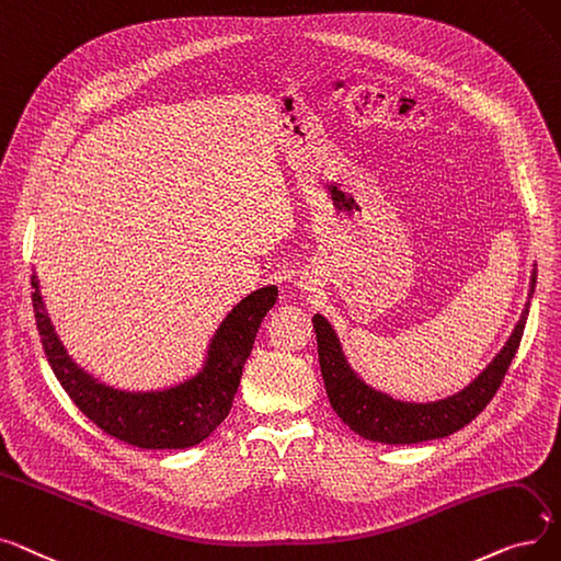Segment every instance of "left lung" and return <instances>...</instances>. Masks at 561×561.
<instances>
[{
	"mask_svg": "<svg viewBox=\"0 0 561 561\" xmlns=\"http://www.w3.org/2000/svg\"><path fill=\"white\" fill-rule=\"evenodd\" d=\"M535 285L537 270L531 272L529 299L535 295ZM527 312L529 301L525 304L520 322L516 324L512 337L506 340L502 352L493 358V363L482 371V375H479L470 386H466L461 392L430 404L399 402V399H392L390 394H383L360 381L356 371L350 367V363H346L340 340L331 324L322 314H314L312 327L317 333V354L329 402L333 411L340 415V420L344 424H350L356 434H360L367 440H377L386 445H411L455 434L482 413L493 399V394L497 392L506 369H510L520 346Z\"/></svg>",
	"mask_w": 561,
	"mask_h": 561,
	"instance_id": "8db88e82",
	"label": "left lung"
}]
</instances>
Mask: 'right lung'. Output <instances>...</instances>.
Instances as JSON below:
<instances>
[{
    "mask_svg": "<svg viewBox=\"0 0 561 561\" xmlns=\"http://www.w3.org/2000/svg\"><path fill=\"white\" fill-rule=\"evenodd\" d=\"M32 287L43 350L64 390L104 434L144 449L194 447L228 417L262 317L278 299V287L270 285L239 301L211 337L205 365L194 379L167 390L125 392L100 383L68 356L47 317L36 276Z\"/></svg>",
    "mask_w": 561,
    "mask_h": 561,
    "instance_id": "obj_1",
    "label": "right lung"
}]
</instances>
